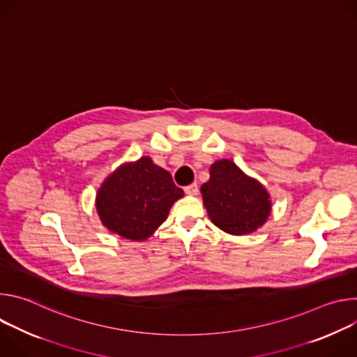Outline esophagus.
<instances>
[{
	"label": "esophagus",
	"instance_id": "34e87169",
	"mask_svg": "<svg viewBox=\"0 0 357 357\" xmlns=\"http://www.w3.org/2000/svg\"><path fill=\"white\" fill-rule=\"evenodd\" d=\"M197 192H199V189H197V185L196 183H192V185H189V186H186L185 188V193L186 195H197Z\"/></svg>",
	"mask_w": 357,
	"mask_h": 357
}]
</instances>
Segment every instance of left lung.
I'll use <instances>...</instances> for the list:
<instances>
[{"instance_id": "obj_1", "label": "left lung", "mask_w": 357, "mask_h": 357, "mask_svg": "<svg viewBox=\"0 0 357 357\" xmlns=\"http://www.w3.org/2000/svg\"><path fill=\"white\" fill-rule=\"evenodd\" d=\"M209 174L200 193L215 226L231 236H247L264 226L273 202L260 181L248 176L230 160H218Z\"/></svg>"}]
</instances>
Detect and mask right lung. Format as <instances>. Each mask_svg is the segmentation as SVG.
Segmentation results:
<instances>
[{"instance_id": "right-lung-1", "label": "right lung", "mask_w": 357, "mask_h": 357, "mask_svg": "<svg viewBox=\"0 0 357 357\" xmlns=\"http://www.w3.org/2000/svg\"><path fill=\"white\" fill-rule=\"evenodd\" d=\"M182 196L171 174L145 155L121 164L103 181L96 193V211L112 233L144 241L167 220Z\"/></svg>"}]
</instances>
